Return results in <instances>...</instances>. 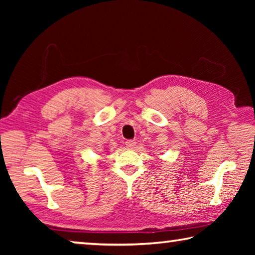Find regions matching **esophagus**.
<instances>
[{
  "label": "esophagus",
  "instance_id": "esophagus-1",
  "mask_svg": "<svg viewBox=\"0 0 255 255\" xmlns=\"http://www.w3.org/2000/svg\"><path fill=\"white\" fill-rule=\"evenodd\" d=\"M136 145V141L132 140V139H129L126 141V146L128 148H133V146Z\"/></svg>",
  "mask_w": 255,
  "mask_h": 255
}]
</instances>
